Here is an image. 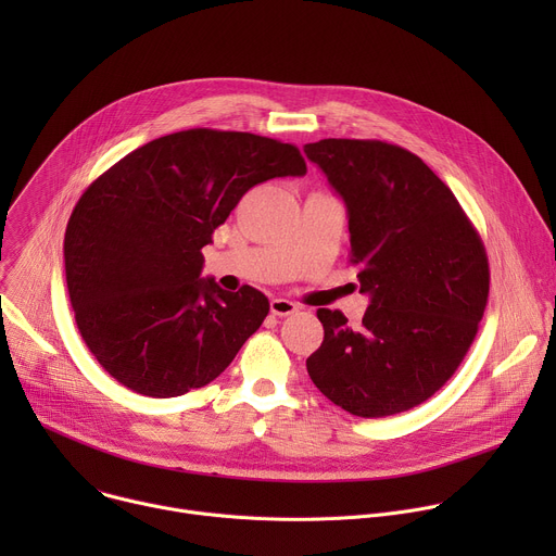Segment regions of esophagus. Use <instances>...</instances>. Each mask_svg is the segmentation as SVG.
<instances>
[{"mask_svg":"<svg viewBox=\"0 0 556 556\" xmlns=\"http://www.w3.org/2000/svg\"><path fill=\"white\" fill-rule=\"evenodd\" d=\"M296 309H299V305L292 303V301H288V299L275 296V299L270 301V312H273L275 316H288V314H294Z\"/></svg>","mask_w":556,"mask_h":556,"instance_id":"34e87169","label":"esophagus"}]
</instances>
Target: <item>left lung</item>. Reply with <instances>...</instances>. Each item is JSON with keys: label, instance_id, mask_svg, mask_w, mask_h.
I'll return each mask as SVG.
<instances>
[{"label": "left lung", "instance_id": "8db88e82", "mask_svg": "<svg viewBox=\"0 0 556 556\" xmlns=\"http://www.w3.org/2000/svg\"><path fill=\"white\" fill-rule=\"evenodd\" d=\"M348 206L350 262L369 294L363 321L316 312L307 361L328 401L358 418L418 407L464 361L489 301V257L453 191L399 144L326 138L303 147Z\"/></svg>", "mask_w": 556, "mask_h": 556}]
</instances>
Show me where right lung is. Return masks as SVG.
Masks as SVG:
<instances>
[{"label": "right lung", "instance_id": "right-lung-1", "mask_svg": "<svg viewBox=\"0 0 556 556\" xmlns=\"http://www.w3.org/2000/svg\"><path fill=\"white\" fill-rule=\"evenodd\" d=\"M305 172L294 144L198 127L134 149L86 189L65 228V281L112 378L174 399L230 365L270 303L253 286L200 279L202 249L249 189Z\"/></svg>", "mask_w": 556, "mask_h": 556}]
</instances>
